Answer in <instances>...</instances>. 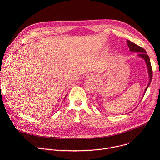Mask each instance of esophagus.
Returning <instances> with one entry per match:
<instances>
[{
    "instance_id": "obj_1",
    "label": "esophagus",
    "mask_w": 160,
    "mask_h": 160,
    "mask_svg": "<svg viewBox=\"0 0 160 160\" xmlns=\"http://www.w3.org/2000/svg\"><path fill=\"white\" fill-rule=\"evenodd\" d=\"M86 78L87 79H88V80H95L96 79V76L94 75H93V74H89V75H88L87 76V77H86Z\"/></svg>"
}]
</instances>
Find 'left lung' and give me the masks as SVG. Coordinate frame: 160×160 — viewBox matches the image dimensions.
<instances>
[{"label": "left lung", "mask_w": 160, "mask_h": 160, "mask_svg": "<svg viewBox=\"0 0 160 160\" xmlns=\"http://www.w3.org/2000/svg\"><path fill=\"white\" fill-rule=\"evenodd\" d=\"M127 43L128 47L129 48L130 51L139 53V54H138V56L139 57V58H142L145 61V62H146V66H147V68H148V75H149V83H148L146 88H145L144 92V95L146 92L147 89H148V87L149 86V85H150V83L151 82V80H152V67H151L149 57L147 54L146 51L142 48L139 46V45H138L135 44L134 43L132 42L130 40H127ZM143 96H142V98H143Z\"/></svg>", "instance_id": "obj_1"}]
</instances>
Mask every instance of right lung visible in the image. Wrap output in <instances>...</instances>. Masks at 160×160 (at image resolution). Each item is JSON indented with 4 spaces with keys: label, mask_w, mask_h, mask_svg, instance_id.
Instances as JSON below:
<instances>
[{
    "label": "right lung",
    "mask_w": 160,
    "mask_h": 160,
    "mask_svg": "<svg viewBox=\"0 0 160 160\" xmlns=\"http://www.w3.org/2000/svg\"><path fill=\"white\" fill-rule=\"evenodd\" d=\"M66 96H65V98H64V99H65V98H66Z\"/></svg>",
    "instance_id": "right-lung-1"
}]
</instances>
